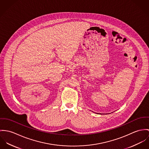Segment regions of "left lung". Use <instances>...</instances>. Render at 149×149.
<instances>
[{
	"label": "left lung",
	"mask_w": 149,
	"mask_h": 149,
	"mask_svg": "<svg viewBox=\"0 0 149 149\" xmlns=\"http://www.w3.org/2000/svg\"><path fill=\"white\" fill-rule=\"evenodd\" d=\"M97 114H98V113H97Z\"/></svg>",
	"instance_id": "8db88e82"
}]
</instances>
